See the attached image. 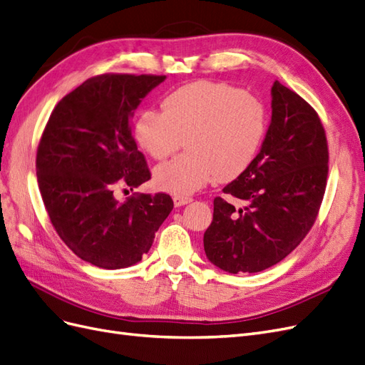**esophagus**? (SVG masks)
Segmentation results:
<instances>
[{"mask_svg":"<svg viewBox=\"0 0 365 365\" xmlns=\"http://www.w3.org/2000/svg\"><path fill=\"white\" fill-rule=\"evenodd\" d=\"M192 202V197L190 196H181V195H175L173 196V204L175 207H181V205H185Z\"/></svg>","mask_w":365,"mask_h":365,"instance_id":"34e87169","label":"esophagus"}]
</instances>
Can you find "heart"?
Wrapping results in <instances>:
<instances>
[{"label":"heart","instance_id":"1","mask_svg":"<svg viewBox=\"0 0 365 365\" xmlns=\"http://www.w3.org/2000/svg\"><path fill=\"white\" fill-rule=\"evenodd\" d=\"M268 128L259 97L237 86L200 81L165 96L163 111L146 109L134 123V137L150 157L163 160L180 146L189 152L160 164V189L190 195L213 178L231 181L256 160Z\"/></svg>","mask_w":365,"mask_h":365}]
</instances>
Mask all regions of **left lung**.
I'll use <instances>...</instances> for the list:
<instances>
[{"label":"left lung","mask_w":365,"mask_h":365,"mask_svg":"<svg viewBox=\"0 0 365 365\" xmlns=\"http://www.w3.org/2000/svg\"><path fill=\"white\" fill-rule=\"evenodd\" d=\"M272 115L250 168L213 201L204 233L208 260L231 274L260 272L283 260L315 224L326 192L329 148L324 126L303 97L275 81Z\"/></svg>","instance_id":"left-lung-1"}]
</instances>
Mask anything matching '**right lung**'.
<instances>
[{"label":"right lung","mask_w":365,"mask_h":365,"mask_svg":"<svg viewBox=\"0 0 365 365\" xmlns=\"http://www.w3.org/2000/svg\"><path fill=\"white\" fill-rule=\"evenodd\" d=\"M165 79L153 74H98L54 106L36 152V176L53 228L77 257L103 269L135 264L150 250L173 208L168 193L118 187L150 180L132 135V113Z\"/></svg>","instance_id":"right-lung-1"}]
</instances>
